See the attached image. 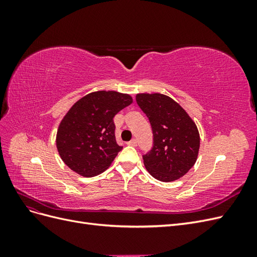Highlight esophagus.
<instances>
[{"instance_id":"1","label":"esophagus","mask_w":257,"mask_h":257,"mask_svg":"<svg viewBox=\"0 0 257 257\" xmlns=\"http://www.w3.org/2000/svg\"><path fill=\"white\" fill-rule=\"evenodd\" d=\"M127 145H128V146H133V147H136V146H137V141H136L135 138H134V139H132L131 142H128V143H127Z\"/></svg>"}]
</instances>
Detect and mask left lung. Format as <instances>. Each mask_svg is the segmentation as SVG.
Instances as JSON below:
<instances>
[{"mask_svg": "<svg viewBox=\"0 0 257 257\" xmlns=\"http://www.w3.org/2000/svg\"><path fill=\"white\" fill-rule=\"evenodd\" d=\"M136 102L153 134L151 150L143 155L147 170L163 182L181 178L197 160L200 139L195 123L173 98L160 93L137 94Z\"/></svg>", "mask_w": 257, "mask_h": 257, "instance_id": "obj_1", "label": "left lung"}]
</instances>
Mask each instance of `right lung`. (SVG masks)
<instances>
[{
	"label": "right lung",
	"mask_w": 257,
	"mask_h": 257,
	"mask_svg": "<svg viewBox=\"0 0 257 257\" xmlns=\"http://www.w3.org/2000/svg\"><path fill=\"white\" fill-rule=\"evenodd\" d=\"M132 103L130 95L114 91L93 92L75 103L57 133V148L65 164L83 177L105 172L123 148L115 141L113 118Z\"/></svg>",
	"instance_id": "right-lung-1"
}]
</instances>
